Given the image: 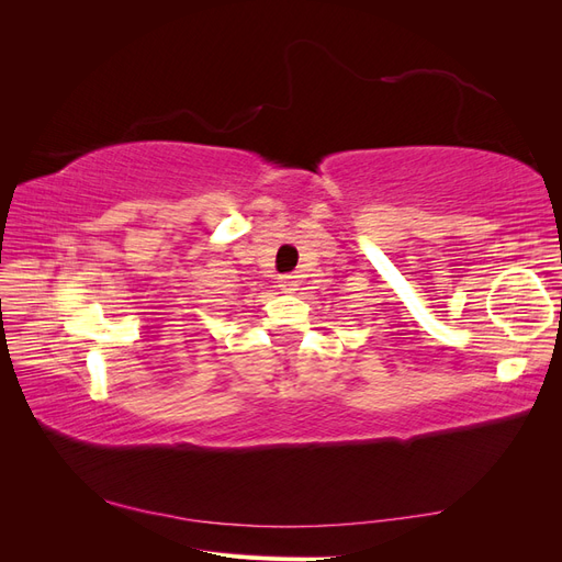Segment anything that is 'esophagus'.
<instances>
[{
	"label": "esophagus",
	"mask_w": 562,
	"mask_h": 562,
	"mask_svg": "<svg viewBox=\"0 0 562 562\" xmlns=\"http://www.w3.org/2000/svg\"><path fill=\"white\" fill-rule=\"evenodd\" d=\"M297 285H300V281H297V277H293V274H285V277L279 279V288H281L283 293H295Z\"/></svg>",
	"instance_id": "1"
}]
</instances>
